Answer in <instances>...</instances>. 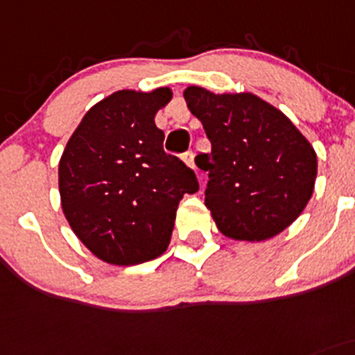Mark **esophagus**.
<instances>
[{
    "instance_id": "34e87169",
    "label": "esophagus",
    "mask_w": 355,
    "mask_h": 355,
    "mask_svg": "<svg viewBox=\"0 0 355 355\" xmlns=\"http://www.w3.org/2000/svg\"><path fill=\"white\" fill-rule=\"evenodd\" d=\"M184 161H185V164H187L189 168H193V170H196V162H194V152L193 150L185 152Z\"/></svg>"
}]
</instances>
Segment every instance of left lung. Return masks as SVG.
<instances>
[{
  "mask_svg": "<svg viewBox=\"0 0 355 355\" xmlns=\"http://www.w3.org/2000/svg\"><path fill=\"white\" fill-rule=\"evenodd\" d=\"M184 98L211 144L196 162L208 171L205 205L218 231L238 241L282 233L313 194L317 154L310 141L252 92L215 94L189 85Z\"/></svg>",
  "mask_w": 355,
  "mask_h": 355,
  "instance_id": "obj_1",
  "label": "left lung"
}]
</instances>
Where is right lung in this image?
Instances as JSON below:
<instances>
[{
  "label": "right lung",
  "instance_id": "obj_1",
  "mask_svg": "<svg viewBox=\"0 0 355 355\" xmlns=\"http://www.w3.org/2000/svg\"><path fill=\"white\" fill-rule=\"evenodd\" d=\"M170 87L122 89L96 103L66 144L59 194L66 220L98 259L132 266L161 256L184 194L200 189L191 168L162 148L154 117Z\"/></svg>",
  "mask_w": 355,
  "mask_h": 355
}]
</instances>
